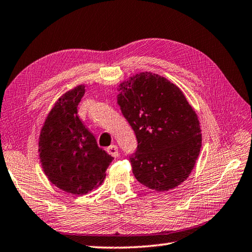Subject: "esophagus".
Segmentation results:
<instances>
[{"label": "esophagus", "instance_id": "1", "mask_svg": "<svg viewBox=\"0 0 252 252\" xmlns=\"http://www.w3.org/2000/svg\"><path fill=\"white\" fill-rule=\"evenodd\" d=\"M107 152L108 154H110L111 156L115 157V158H117L118 156H119V150H118V146L117 145H111L107 149Z\"/></svg>", "mask_w": 252, "mask_h": 252}]
</instances>
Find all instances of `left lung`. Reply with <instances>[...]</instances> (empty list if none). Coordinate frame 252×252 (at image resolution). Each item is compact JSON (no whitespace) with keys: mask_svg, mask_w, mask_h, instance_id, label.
Instances as JSON below:
<instances>
[{"mask_svg":"<svg viewBox=\"0 0 252 252\" xmlns=\"http://www.w3.org/2000/svg\"><path fill=\"white\" fill-rule=\"evenodd\" d=\"M118 105L137 140L130 156L137 181L155 191L181 185L193 169L202 145L200 122L178 86L142 72L122 82Z\"/></svg>","mask_w":252,"mask_h":252,"instance_id":"left-lung-1","label":"left lung"}]
</instances>
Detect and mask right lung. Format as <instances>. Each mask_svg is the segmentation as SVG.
Listing matches in <instances>:
<instances>
[{
    "label": "right lung",
    "mask_w": 252,
    "mask_h": 252,
    "mask_svg": "<svg viewBox=\"0 0 252 252\" xmlns=\"http://www.w3.org/2000/svg\"><path fill=\"white\" fill-rule=\"evenodd\" d=\"M85 94L78 85L54 103L39 136V157L44 174L59 189L86 194L102 184L113 157L98 147L93 133L77 116Z\"/></svg>",
    "instance_id": "1"
}]
</instances>
